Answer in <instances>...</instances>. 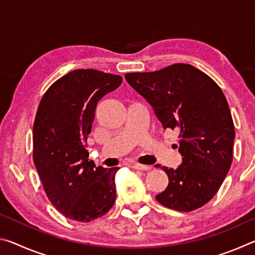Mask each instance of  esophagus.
<instances>
[{
    "label": "esophagus",
    "mask_w": 255,
    "mask_h": 255,
    "mask_svg": "<svg viewBox=\"0 0 255 255\" xmlns=\"http://www.w3.org/2000/svg\"><path fill=\"white\" fill-rule=\"evenodd\" d=\"M132 167H133V169L140 170V171H147V170L152 169V167H150L149 165H145V164H140V163H133Z\"/></svg>",
    "instance_id": "obj_1"
}]
</instances>
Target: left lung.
<instances>
[{
	"label": "left lung",
	"mask_w": 255,
	"mask_h": 255,
	"mask_svg": "<svg viewBox=\"0 0 255 255\" xmlns=\"http://www.w3.org/2000/svg\"><path fill=\"white\" fill-rule=\"evenodd\" d=\"M125 77L150 103L163 128L179 131L182 164L175 170L162 167L169 185L155 198L178 211L200 208L217 193L233 161L235 129L222 89L204 72L182 63Z\"/></svg>",
	"instance_id": "1"
}]
</instances>
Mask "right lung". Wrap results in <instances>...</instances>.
<instances>
[{
    "label": "right lung",
    "instance_id": "add662e5",
    "mask_svg": "<svg viewBox=\"0 0 255 255\" xmlns=\"http://www.w3.org/2000/svg\"><path fill=\"white\" fill-rule=\"evenodd\" d=\"M123 77L97 70H75L42 96L33 123V163L51 204L65 217L89 223L116 201L115 175L89 161L84 143L91 132L98 101Z\"/></svg>",
    "mask_w": 255,
    "mask_h": 255
}]
</instances>
